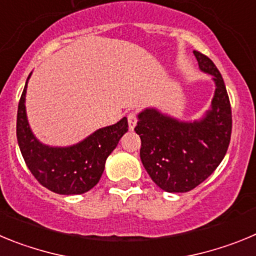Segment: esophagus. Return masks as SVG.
I'll list each match as a JSON object with an SVG mask.
<instances>
[{
    "label": "esophagus",
    "instance_id": "1",
    "mask_svg": "<svg viewBox=\"0 0 256 256\" xmlns=\"http://www.w3.org/2000/svg\"><path fill=\"white\" fill-rule=\"evenodd\" d=\"M126 118H128V126H130V130H134L136 124H137V114H136V112H130Z\"/></svg>",
    "mask_w": 256,
    "mask_h": 256
}]
</instances>
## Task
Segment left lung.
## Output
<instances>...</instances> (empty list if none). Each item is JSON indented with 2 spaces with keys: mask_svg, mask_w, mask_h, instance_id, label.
I'll return each instance as SVG.
<instances>
[{
  "mask_svg": "<svg viewBox=\"0 0 256 256\" xmlns=\"http://www.w3.org/2000/svg\"><path fill=\"white\" fill-rule=\"evenodd\" d=\"M194 54L198 68L216 83L212 108L195 122H180L146 108L138 114L134 128L141 137L142 164L166 192H188L204 182L220 164L230 141L232 110L224 80L208 56Z\"/></svg>",
  "mask_w": 256,
  "mask_h": 256,
  "instance_id": "1",
  "label": "left lung"
}]
</instances>
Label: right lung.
Segmentation results:
<instances>
[{
	"mask_svg": "<svg viewBox=\"0 0 256 256\" xmlns=\"http://www.w3.org/2000/svg\"><path fill=\"white\" fill-rule=\"evenodd\" d=\"M28 79L20 97L16 119L18 144L26 166L36 180L52 192L60 195H80L90 191L100 180L108 156L128 130L126 118L116 124L97 130L73 146H47L36 138L26 119Z\"/></svg>",
	"mask_w": 256,
	"mask_h": 256,
	"instance_id": "1",
	"label": "right lung"
}]
</instances>
